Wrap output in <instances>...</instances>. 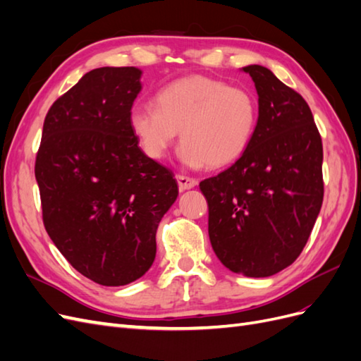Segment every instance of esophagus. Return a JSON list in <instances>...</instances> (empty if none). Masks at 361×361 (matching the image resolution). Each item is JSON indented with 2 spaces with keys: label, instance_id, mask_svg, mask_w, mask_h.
Here are the masks:
<instances>
[{
  "label": "esophagus",
  "instance_id": "esophagus-1",
  "mask_svg": "<svg viewBox=\"0 0 361 361\" xmlns=\"http://www.w3.org/2000/svg\"><path fill=\"white\" fill-rule=\"evenodd\" d=\"M176 179H178V185H179V190L180 191L191 190V188L195 187V185H197V179L190 178V176H185V174H178Z\"/></svg>",
  "mask_w": 361,
  "mask_h": 361
}]
</instances>
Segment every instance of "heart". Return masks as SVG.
<instances>
[{"mask_svg":"<svg viewBox=\"0 0 361 361\" xmlns=\"http://www.w3.org/2000/svg\"><path fill=\"white\" fill-rule=\"evenodd\" d=\"M129 128L141 150L161 161L180 130L179 158L188 167L223 169L244 157L255 138L259 106L255 94L202 75L164 85L154 105L137 104Z\"/></svg>","mask_w":361,"mask_h":361,"instance_id":"1","label":"heart"}]
</instances>
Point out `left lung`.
Returning a JSON list of instances; mask_svg holds the SVG:
<instances>
[{
  "label": "left lung",
  "instance_id": "1",
  "mask_svg": "<svg viewBox=\"0 0 361 361\" xmlns=\"http://www.w3.org/2000/svg\"><path fill=\"white\" fill-rule=\"evenodd\" d=\"M259 94L253 141L233 166L200 182L216 257L238 274L269 277L307 244L324 200L322 140L300 93L269 69L243 68Z\"/></svg>",
  "mask_w": 361,
  "mask_h": 361
}]
</instances>
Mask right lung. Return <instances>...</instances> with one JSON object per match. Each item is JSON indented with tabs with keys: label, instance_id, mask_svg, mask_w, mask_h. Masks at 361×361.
I'll return each instance as SVG.
<instances>
[{
	"label": "right lung",
	"instance_id": "right-lung-1",
	"mask_svg": "<svg viewBox=\"0 0 361 361\" xmlns=\"http://www.w3.org/2000/svg\"><path fill=\"white\" fill-rule=\"evenodd\" d=\"M140 78L137 68L85 73L51 105L36 157L49 238L102 286L146 274L158 224L179 194L173 171L149 158L129 128Z\"/></svg>",
	"mask_w": 361,
	"mask_h": 361
}]
</instances>
